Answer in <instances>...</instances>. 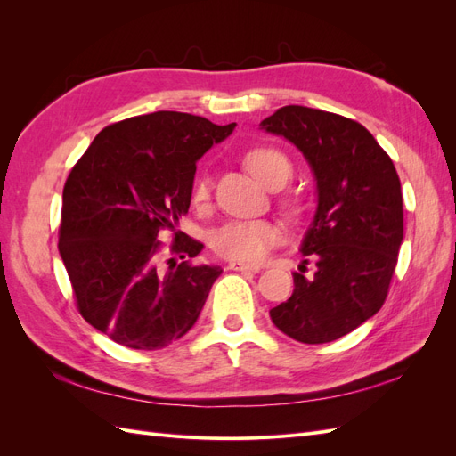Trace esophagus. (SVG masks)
Segmentation results:
<instances>
[{"label": "esophagus", "instance_id": "1", "mask_svg": "<svg viewBox=\"0 0 456 456\" xmlns=\"http://www.w3.org/2000/svg\"><path fill=\"white\" fill-rule=\"evenodd\" d=\"M230 270L256 273V272H260V266H255V265H245V262H230Z\"/></svg>", "mask_w": 456, "mask_h": 456}]
</instances>
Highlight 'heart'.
Segmentation results:
<instances>
[{
  "label": "heart",
  "mask_w": 456,
  "mask_h": 456,
  "mask_svg": "<svg viewBox=\"0 0 456 456\" xmlns=\"http://www.w3.org/2000/svg\"><path fill=\"white\" fill-rule=\"evenodd\" d=\"M245 165L266 188H281L293 175V163L281 150L256 146L245 154ZM211 183L200 176L191 188V200L203 203L209 198ZM281 240V230L268 220H232L213 232L211 247L220 256L240 262H258Z\"/></svg>",
  "instance_id": "1"
}]
</instances>
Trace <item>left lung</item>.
I'll return each instance as SVG.
<instances>
[{"label": "left lung", "mask_w": 456, "mask_h": 456, "mask_svg": "<svg viewBox=\"0 0 456 456\" xmlns=\"http://www.w3.org/2000/svg\"><path fill=\"white\" fill-rule=\"evenodd\" d=\"M260 129L295 144L314 173L317 207L293 272L291 298L270 310L281 333L333 342L375 315L388 295L403 241L402 184L390 156L362 123L283 106ZM316 262L306 274L307 258Z\"/></svg>", "instance_id": "obj_1"}]
</instances>
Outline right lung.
<instances>
[{"label":"right lung","mask_w":456,"mask_h":456,"mask_svg":"<svg viewBox=\"0 0 456 456\" xmlns=\"http://www.w3.org/2000/svg\"><path fill=\"white\" fill-rule=\"evenodd\" d=\"M236 123L154 112L104 127L62 191L59 253L84 320L133 350H159L198 322L220 266L191 265L203 245L176 230L196 161ZM175 233L161 269L159 233Z\"/></svg>","instance_id":"right-lung-1"}]
</instances>
